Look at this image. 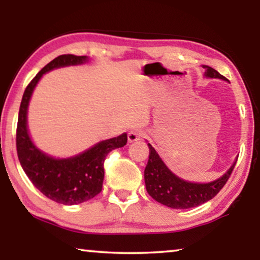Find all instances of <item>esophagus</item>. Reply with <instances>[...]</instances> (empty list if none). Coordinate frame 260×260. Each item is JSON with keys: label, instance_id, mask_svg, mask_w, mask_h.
Segmentation results:
<instances>
[{"label": "esophagus", "instance_id": "34e87169", "mask_svg": "<svg viewBox=\"0 0 260 260\" xmlns=\"http://www.w3.org/2000/svg\"><path fill=\"white\" fill-rule=\"evenodd\" d=\"M144 133H142V131H136V130H131L129 131V134H127V141L130 142V143H133V142H136V141H140L142 137H143Z\"/></svg>", "mask_w": 260, "mask_h": 260}]
</instances>
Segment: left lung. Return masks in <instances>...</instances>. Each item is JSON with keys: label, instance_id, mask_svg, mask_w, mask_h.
<instances>
[{"label": "left lung", "instance_id": "obj_1", "mask_svg": "<svg viewBox=\"0 0 260 260\" xmlns=\"http://www.w3.org/2000/svg\"><path fill=\"white\" fill-rule=\"evenodd\" d=\"M202 69L205 70L204 76L206 78L226 80L225 77L212 67L202 65ZM148 147L149 159L144 169V181L148 194L159 204L175 209L197 207L214 198L225 186L237 163L236 159L221 177L211 182H190L175 175L150 143H148Z\"/></svg>", "mask_w": 260, "mask_h": 260}]
</instances>
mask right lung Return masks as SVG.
I'll return each instance as SVG.
<instances>
[{
  "mask_svg": "<svg viewBox=\"0 0 260 260\" xmlns=\"http://www.w3.org/2000/svg\"><path fill=\"white\" fill-rule=\"evenodd\" d=\"M87 61L86 55L67 54L59 55L47 63L24 90L17 120L16 149L21 167L31 183L45 197L67 206L83 204L101 193L106 156L113 149L124 147L127 136L124 133L117 137L101 141L71 157H54L39 149L31 141L27 123L28 106L44 74L61 67L83 65Z\"/></svg>",
  "mask_w": 260,
  "mask_h": 260,
  "instance_id": "right-lung-1",
  "label": "right lung"
}]
</instances>
